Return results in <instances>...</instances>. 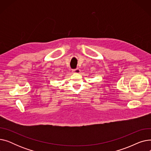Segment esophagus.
Wrapping results in <instances>:
<instances>
[{
	"instance_id": "obj_1",
	"label": "esophagus",
	"mask_w": 151,
	"mask_h": 151,
	"mask_svg": "<svg viewBox=\"0 0 151 151\" xmlns=\"http://www.w3.org/2000/svg\"><path fill=\"white\" fill-rule=\"evenodd\" d=\"M80 71H81V70L79 68H76V69H74L72 70V72L73 73H80Z\"/></svg>"
}]
</instances>
